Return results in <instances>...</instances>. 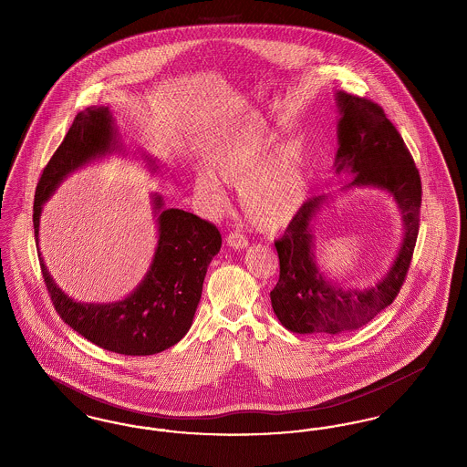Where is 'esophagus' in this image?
<instances>
[{
  "instance_id": "1",
  "label": "esophagus",
  "mask_w": 467,
  "mask_h": 467,
  "mask_svg": "<svg viewBox=\"0 0 467 467\" xmlns=\"http://www.w3.org/2000/svg\"><path fill=\"white\" fill-rule=\"evenodd\" d=\"M225 244H229L231 248H234V250H242V248H246V238H244V234H240L238 231L236 233H229L227 234V238H225Z\"/></svg>"
}]
</instances>
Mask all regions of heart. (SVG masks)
Wrapping results in <instances>:
<instances>
[{
  "label": "heart",
  "mask_w": 467,
  "mask_h": 467,
  "mask_svg": "<svg viewBox=\"0 0 467 467\" xmlns=\"http://www.w3.org/2000/svg\"><path fill=\"white\" fill-rule=\"evenodd\" d=\"M223 183L240 189L244 219L265 233L287 227L308 200V171L297 140L280 143L271 130H250L231 140L196 177V192L213 210L229 204Z\"/></svg>",
  "instance_id": "b5f03b06"
}]
</instances>
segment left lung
<instances>
[{"mask_svg": "<svg viewBox=\"0 0 467 467\" xmlns=\"http://www.w3.org/2000/svg\"><path fill=\"white\" fill-rule=\"evenodd\" d=\"M337 152L336 175L350 173L339 192L377 187L396 201L402 219V242L396 259L377 284L352 289L326 278L315 257V223L334 200L322 192L305 202L285 234L275 242L280 278L271 290V306L280 324L297 334L356 331L385 310L400 294L420 227L422 183L413 157L383 109L371 99L336 92Z\"/></svg>", "mask_w": 467, "mask_h": 467, "instance_id": "obj_1", "label": "left lung"}]
</instances>
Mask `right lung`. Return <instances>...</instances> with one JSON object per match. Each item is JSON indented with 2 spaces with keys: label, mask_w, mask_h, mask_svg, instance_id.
I'll list each match as a JSON object with an SVG mask.
<instances>
[{
  "label": "right lung",
  "mask_w": 467,
  "mask_h": 467,
  "mask_svg": "<svg viewBox=\"0 0 467 467\" xmlns=\"http://www.w3.org/2000/svg\"><path fill=\"white\" fill-rule=\"evenodd\" d=\"M117 150H122V143L109 107H89L75 117L36 187L33 206L36 244L42 208L59 183L90 161ZM145 159L156 171V162L150 157ZM152 200L157 223L154 259L138 287L120 301L71 299L56 285L38 254L45 285L61 318L90 343L122 356L159 354L187 334L200 303L206 269L223 244L213 223L178 208H162L164 201L159 194Z\"/></svg>",
  "instance_id": "obj_1"
}]
</instances>
